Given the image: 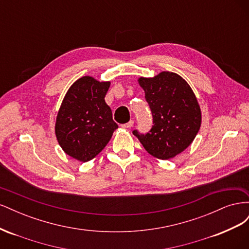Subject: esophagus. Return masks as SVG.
Instances as JSON below:
<instances>
[{"label": "esophagus", "instance_id": "1", "mask_svg": "<svg viewBox=\"0 0 249 249\" xmlns=\"http://www.w3.org/2000/svg\"><path fill=\"white\" fill-rule=\"evenodd\" d=\"M133 124H134V122H133V120H130L129 123H126V124H123L122 126H123V127H125V129H130V127L133 126Z\"/></svg>", "mask_w": 249, "mask_h": 249}]
</instances>
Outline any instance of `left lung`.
I'll list each match as a JSON object with an SVG mask.
<instances>
[{
    "label": "left lung",
    "mask_w": 249,
    "mask_h": 249,
    "mask_svg": "<svg viewBox=\"0 0 249 249\" xmlns=\"http://www.w3.org/2000/svg\"><path fill=\"white\" fill-rule=\"evenodd\" d=\"M153 114V126L146 134L134 130L146 152L160 160L182 153L196 136L201 112L189 84L176 72L162 71L154 78H139Z\"/></svg>",
    "instance_id": "8db88e82"
}]
</instances>
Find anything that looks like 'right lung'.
Instances as JSON below:
<instances>
[{
  "instance_id": "1",
  "label": "right lung",
  "mask_w": 249,
  "mask_h": 249,
  "mask_svg": "<svg viewBox=\"0 0 249 249\" xmlns=\"http://www.w3.org/2000/svg\"><path fill=\"white\" fill-rule=\"evenodd\" d=\"M110 82L85 76L67 90L56 118L59 145L81 162L92 160L108 144L118 125L105 102Z\"/></svg>"
}]
</instances>
